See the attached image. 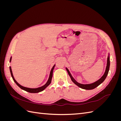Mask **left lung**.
Segmentation results:
<instances>
[{
  "label": "left lung",
  "mask_w": 121,
  "mask_h": 121,
  "mask_svg": "<svg viewBox=\"0 0 121 121\" xmlns=\"http://www.w3.org/2000/svg\"><path fill=\"white\" fill-rule=\"evenodd\" d=\"M107 60L108 61H107V68H106L105 72L104 73V75H103V76H102L100 79H99L98 81H97L96 82H94L93 83H92V84H85H85H80V83H78L74 78H73V77L71 75L70 73H69V71L68 70V69L67 68H66V69H67V71L68 73V74L69 75V76H70L72 81L73 82H74L76 84V85H77L79 87L81 88H82V89H86V90H91V89L95 88L96 87H97L101 83H102V82L104 81V80L105 79L106 77H107V76L108 74V71H109V65H110V60H109V57H108Z\"/></svg>",
  "instance_id": "obj_1"
}]
</instances>
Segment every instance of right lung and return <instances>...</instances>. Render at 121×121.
<instances>
[{
    "label": "right lung",
    "instance_id": "right-lung-1",
    "mask_svg": "<svg viewBox=\"0 0 121 121\" xmlns=\"http://www.w3.org/2000/svg\"><path fill=\"white\" fill-rule=\"evenodd\" d=\"M11 60H12V57H10V61H11ZM55 67V65L53 67V68H52V70L50 71V75H49V79L48 80V81H47V83L45 84L44 85L42 86V87H40L39 88H27V87H23L22 86H21V85L18 83L16 81V80L14 79V77H13V73H12V69H11V67H9V69H10V74L11 75H12V77L13 78V79L14 81V82L16 83L17 85L19 86L20 88L22 89H23L26 91H27L28 92H30V93H38L39 92H41V91H43V90H44L48 86L49 84L51 83V82H52V74H53V70L54 69V68Z\"/></svg>",
    "mask_w": 121,
    "mask_h": 121
}]
</instances>
